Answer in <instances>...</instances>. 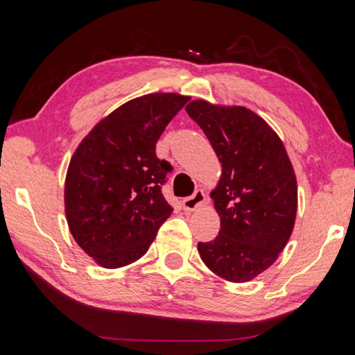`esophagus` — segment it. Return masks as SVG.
<instances>
[{
  "mask_svg": "<svg viewBox=\"0 0 355 355\" xmlns=\"http://www.w3.org/2000/svg\"><path fill=\"white\" fill-rule=\"evenodd\" d=\"M205 200L207 197L203 194V191H196L191 197H186V199L182 202V205L184 211H196V209L203 207Z\"/></svg>",
  "mask_w": 355,
  "mask_h": 355,
  "instance_id": "obj_1",
  "label": "esophagus"
}]
</instances>
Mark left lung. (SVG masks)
<instances>
[{"label":"left lung","instance_id":"1","mask_svg":"<svg viewBox=\"0 0 355 355\" xmlns=\"http://www.w3.org/2000/svg\"><path fill=\"white\" fill-rule=\"evenodd\" d=\"M186 112L218 156L211 191L220 230L197 249L208 269L235 284L255 279L279 258L297 213V182L279 135L244 106L192 100Z\"/></svg>","mask_w":355,"mask_h":355}]
</instances>
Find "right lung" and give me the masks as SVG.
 <instances>
[{
	"label": "right lung",
	"instance_id": "obj_1",
	"mask_svg": "<svg viewBox=\"0 0 355 355\" xmlns=\"http://www.w3.org/2000/svg\"><path fill=\"white\" fill-rule=\"evenodd\" d=\"M188 95L147 94L107 114L76 147L64 184L69 230L101 268L139 260L172 214L161 194L171 164L156 142Z\"/></svg>",
	"mask_w": 355,
	"mask_h": 355
}]
</instances>
